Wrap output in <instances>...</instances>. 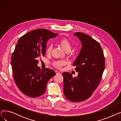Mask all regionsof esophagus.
<instances>
[{
	"mask_svg": "<svg viewBox=\"0 0 121 121\" xmlns=\"http://www.w3.org/2000/svg\"><path fill=\"white\" fill-rule=\"evenodd\" d=\"M55 73H56L57 74H59V73H60V72H59L58 71H55Z\"/></svg>",
	"mask_w": 121,
	"mask_h": 121,
	"instance_id": "esophagus-1",
	"label": "esophagus"
}]
</instances>
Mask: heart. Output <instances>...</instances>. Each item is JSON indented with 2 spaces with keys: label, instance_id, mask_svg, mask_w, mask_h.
<instances>
[{
  "label": "heart",
  "instance_id": "b5f03b06",
  "mask_svg": "<svg viewBox=\"0 0 121 121\" xmlns=\"http://www.w3.org/2000/svg\"><path fill=\"white\" fill-rule=\"evenodd\" d=\"M58 44L61 46V47L63 48L65 52H69L71 50L72 48V44L71 42H69L66 38H62L60 39L58 42ZM52 46L49 45L47 48V53L48 54H49L52 51ZM65 64V62L63 61H56L53 63V65L57 68H61L62 66H63Z\"/></svg>",
  "mask_w": 121,
  "mask_h": 121
}]
</instances>
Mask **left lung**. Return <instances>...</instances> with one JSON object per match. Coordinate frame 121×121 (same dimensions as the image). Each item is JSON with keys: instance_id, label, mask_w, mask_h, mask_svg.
<instances>
[{"instance_id": "8db88e82", "label": "left lung", "mask_w": 121, "mask_h": 121, "mask_svg": "<svg viewBox=\"0 0 121 121\" xmlns=\"http://www.w3.org/2000/svg\"><path fill=\"white\" fill-rule=\"evenodd\" d=\"M82 44L80 52L73 65L78 72L73 78L68 72L63 73L64 93L65 97L73 102L88 99L99 85L105 68L104 52L100 44L93 38L81 32H75Z\"/></svg>"}]
</instances>
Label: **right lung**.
Masks as SVG:
<instances>
[{
	"instance_id": "add662e5",
	"label": "right lung",
	"mask_w": 121,
	"mask_h": 121,
	"mask_svg": "<svg viewBox=\"0 0 121 121\" xmlns=\"http://www.w3.org/2000/svg\"><path fill=\"white\" fill-rule=\"evenodd\" d=\"M58 35L38 29L24 34L17 43L11 58L13 76L19 89L29 97L42 96L46 91L48 81L56 74L48 68L41 71L37 59L45 55L48 40Z\"/></svg>"
}]
</instances>
